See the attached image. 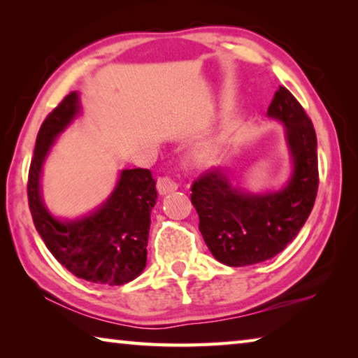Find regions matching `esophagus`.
<instances>
[{"label":"esophagus","mask_w":358,"mask_h":358,"mask_svg":"<svg viewBox=\"0 0 358 358\" xmlns=\"http://www.w3.org/2000/svg\"><path fill=\"white\" fill-rule=\"evenodd\" d=\"M156 186H157V192H159L161 196H166V194L173 192L175 189H177L178 183L171 177H159L157 178Z\"/></svg>","instance_id":"obj_1"}]
</instances>
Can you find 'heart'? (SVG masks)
Instances as JSON below:
<instances>
[{"instance_id": "obj_1", "label": "heart", "mask_w": 358, "mask_h": 358, "mask_svg": "<svg viewBox=\"0 0 358 358\" xmlns=\"http://www.w3.org/2000/svg\"><path fill=\"white\" fill-rule=\"evenodd\" d=\"M207 157H208V156H207Z\"/></svg>"}]
</instances>
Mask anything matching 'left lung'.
<instances>
[{
	"mask_svg": "<svg viewBox=\"0 0 358 358\" xmlns=\"http://www.w3.org/2000/svg\"><path fill=\"white\" fill-rule=\"evenodd\" d=\"M266 115L284 123L294 159L292 177L281 191H241L226 169L205 172L191 186L205 243L229 266L259 264L280 254L300 232L317 196V138L305 108L280 87Z\"/></svg>",
	"mask_w": 358,
	"mask_h": 358,
	"instance_id": "1",
	"label": "left lung"
}]
</instances>
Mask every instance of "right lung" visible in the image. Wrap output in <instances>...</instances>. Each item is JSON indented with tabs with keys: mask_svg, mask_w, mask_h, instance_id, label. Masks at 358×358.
<instances>
[{
	"mask_svg": "<svg viewBox=\"0 0 358 358\" xmlns=\"http://www.w3.org/2000/svg\"><path fill=\"white\" fill-rule=\"evenodd\" d=\"M80 110L76 92L47 115L36 138L28 173V203L34 227L48 251L72 275L90 282L121 286L147 265L150 213L155 207L156 181L148 169H128L120 175L112 196L82 220H55L41 199V171L55 137Z\"/></svg>",
	"mask_w": 358,
	"mask_h": 358,
	"instance_id": "1",
	"label": "right lung"
}]
</instances>
